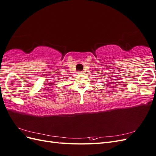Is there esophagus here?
<instances>
[{"mask_svg": "<svg viewBox=\"0 0 156 156\" xmlns=\"http://www.w3.org/2000/svg\"><path fill=\"white\" fill-rule=\"evenodd\" d=\"M77 74L79 75V74H81V73H82V72H80V71H78V72H77Z\"/></svg>", "mask_w": 156, "mask_h": 156, "instance_id": "esophagus-1", "label": "esophagus"}]
</instances>
